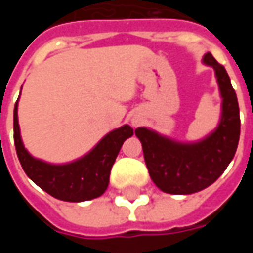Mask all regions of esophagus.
Wrapping results in <instances>:
<instances>
[{"instance_id": "esophagus-1", "label": "esophagus", "mask_w": 253, "mask_h": 253, "mask_svg": "<svg viewBox=\"0 0 253 253\" xmlns=\"http://www.w3.org/2000/svg\"><path fill=\"white\" fill-rule=\"evenodd\" d=\"M131 123H132V126H137V125H138V122H137V121H134V119H132Z\"/></svg>"}]
</instances>
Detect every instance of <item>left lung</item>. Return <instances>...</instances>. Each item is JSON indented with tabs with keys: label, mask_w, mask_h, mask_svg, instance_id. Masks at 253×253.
Returning <instances> with one entry per match:
<instances>
[{
	"label": "left lung",
	"mask_w": 253,
	"mask_h": 253,
	"mask_svg": "<svg viewBox=\"0 0 253 253\" xmlns=\"http://www.w3.org/2000/svg\"><path fill=\"white\" fill-rule=\"evenodd\" d=\"M202 62L214 69L222 99L217 127L194 142L176 141L148 127L135 130L149 175L167 194L188 195L211 186L228 168L239 145V101L230 78L210 52L203 55Z\"/></svg>",
	"instance_id": "1"
}]
</instances>
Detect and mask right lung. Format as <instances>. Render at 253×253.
<instances>
[{
    "mask_svg": "<svg viewBox=\"0 0 253 253\" xmlns=\"http://www.w3.org/2000/svg\"><path fill=\"white\" fill-rule=\"evenodd\" d=\"M19 99L13 111L14 146L27 176L47 194L61 201L85 202L103 195L110 183L111 168L122 145L134 134L131 127L123 125L105 134L88 153L80 159L65 164H51L36 159L25 149L20 134L17 115Z\"/></svg>",
    "mask_w": 253,
    "mask_h": 253,
    "instance_id": "add662e5",
    "label": "right lung"
}]
</instances>
